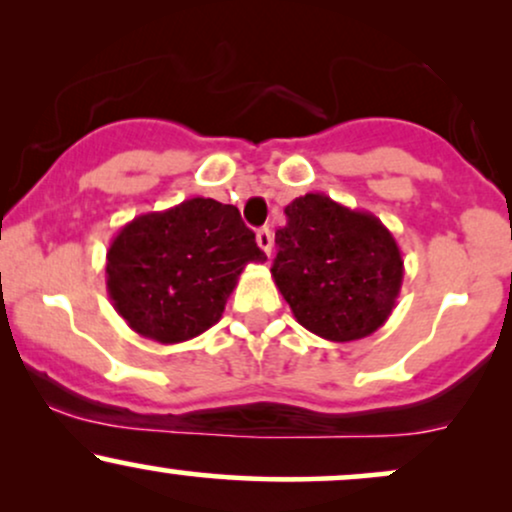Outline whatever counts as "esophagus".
I'll return each instance as SVG.
<instances>
[{"label":"esophagus","mask_w":512,"mask_h":512,"mask_svg":"<svg viewBox=\"0 0 512 512\" xmlns=\"http://www.w3.org/2000/svg\"><path fill=\"white\" fill-rule=\"evenodd\" d=\"M257 245H260V248L267 252V255H272L274 236H272V231H269V226H264V228H260V231H257Z\"/></svg>","instance_id":"obj_1"}]
</instances>
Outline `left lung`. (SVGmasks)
I'll list each match as a JSON object with an SVG mask.
<instances>
[{"label": "left lung", "instance_id": "obj_1", "mask_svg": "<svg viewBox=\"0 0 512 512\" xmlns=\"http://www.w3.org/2000/svg\"><path fill=\"white\" fill-rule=\"evenodd\" d=\"M284 214L272 279L293 317L327 342H356L383 327L404 279L402 252L383 221L322 192L296 197Z\"/></svg>", "mask_w": 512, "mask_h": 512}]
</instances>
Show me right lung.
Here are the masks:
<instances>
[{
	"instance_id": "1",
	"label": "right lung",
	"mask_w": 512,
	"mask_h": 512,
	"mask_svg": "<svg viewBox=\"0 0 512 512\" xmlns=\"http://www.w3.org/2000/svg\"><path fill=\"white\" fill-rule=\"evenodd\" d=\"M105 260L108 296L127 325L180 344L221 320L245 264L267 255L233 204L192 197L122 226Z\"/></svg>"
}]
</instances>
